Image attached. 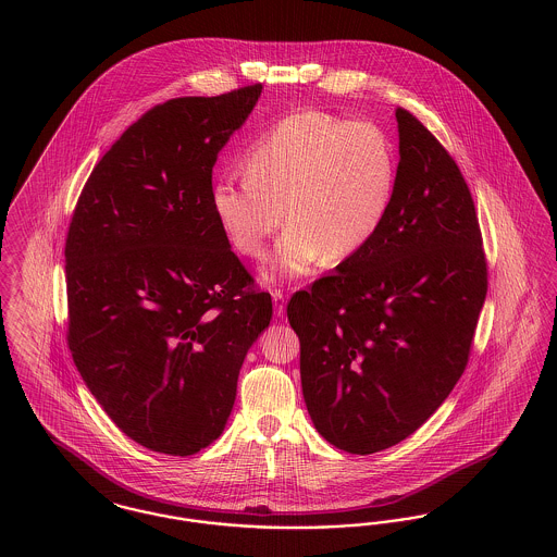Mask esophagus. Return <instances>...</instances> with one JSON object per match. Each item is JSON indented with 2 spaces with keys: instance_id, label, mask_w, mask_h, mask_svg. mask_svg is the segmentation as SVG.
Masks as SVG:
<instances>
[{
  "instance_id": "obj_1",
  "label": "esophagus",
  "mask_w": 557,
  "mask_h": 557,
  "mask_svg": "<svg viewBox=\"0 0 557 557\" xmlns=\"http://www.w3.org/2000/svg\"><path fill=\"white\" fill-rule=\"evenodd\" d=\"M271 296H273V311H275V315L284 318V313H286V296H284V292H271Z\"/></svg>"
}]
</instances>
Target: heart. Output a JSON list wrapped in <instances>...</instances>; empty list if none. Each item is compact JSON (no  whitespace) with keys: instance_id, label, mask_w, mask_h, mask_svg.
Returning a JSON list of instances; mask_svg holds the SVG:
<instances>
[{"instance_id":"1","label":"heart","mask_w":557,"mask_h":557,"mask_svg":"<svg viewBox=\"0 0 557 557\" xmlns=\"http://www.w3.org/2000/svg\"><path fill=\"white\" fill-rule=\"evenodd\" d=\"M246 177L223 175L211 209L230 246L261 259L290 221L265 269L271 284L311 273L327 255L345 261L382 230L397 191V154L370 121L298 110L269 127L244 157Z\"/></svg>"}]
</instances>
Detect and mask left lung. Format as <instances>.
<instances>
[{
  "label": "left lung",
  "mask_w": 557,
  "mask_h": 557,
  "mask_svg": "<svg viewBox=\"0 0 557 557\" xmlns=\"http://www.w3.org/2000/svg\"><path fill=\"white\" fill-rule=\"evenodd\" d=\"M397 191L370 244L288 302L307 411L334 447L370 455L413 434L468 366L486 261L468 184L397 108Z\"/></svg>",
  "instance_id": "1"
}]
</instances>
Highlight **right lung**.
Wrapping results in <instances>:
<instances>
[{"label":"right lung","mask_w":557,"mask_h":557,"mask_svg":"<svg viewBox=\"0 0 557 557\" xmlns=\"http://www.w3.org/2000/svg\"><path fill=\"white\" fill-rule=\"evenodd\" d=\"M263 85L148 110L91 171L66 238L69 346L108 418L146 449L221 436L271 321L211 209L212 166Z\"/></svg>","instance_id":"add662e5"}]
</instances>
